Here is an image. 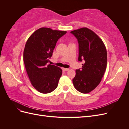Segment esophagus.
<instances>
[{
	"mask_svg": "<svg viewBox=\"0 0 129 129\" xmlns=\"http://www.w3.org/2000/svg\"><path fill=\"white\" fill-rule=\"evenodd\" d=\"M63 70L64 71H68V70H69V69L68 68H63Z\"/></svg>",
	"mask_w": 129,
	"mask_h": 129,
	"instance_id": "1",
	"label": "esophagus"
}]
</instances>
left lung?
<instances>
[{
	"label": "left lung",
	"instance_id": "obj_1",
	"mask_svg": "<svg viewBox=\"0 0 129 129\" xmlns=\"http://www.w3.org/2000/svg\"><path fill=\"white\" fill-rule=\"evenodd\" d=\"M79 43V61L81 69L76 70L74 87L83 93H89L101 82L107 68V52L103 41L91 29L83 27L71 32Z\"/></svg>",
	"mask_w": 129,
	"mask_h": 129
}]
</instances>
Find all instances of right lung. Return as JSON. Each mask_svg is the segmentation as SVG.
Returning a JSON list of instances; mask_svg holds the SVG:
<instances>
[{
    "mask_svg": "<svg viewBox=\"0 0 129 129\" xmlns=\"http://www.w3.org/2000/svg\"><path fill=\"white\" fill-rule=\"evenodd\" d=\"M66 33L42 27L35 31L26 42L23 56L25 68L31 84L41 93L51 92L57 87L62 69L47 64L57 40Z\"/></svg>",
    "mask_w": 129,
    "mask_h": 129,
    "instance_id": "add662e5",
    "label": "right lung"
}]
</instances>
